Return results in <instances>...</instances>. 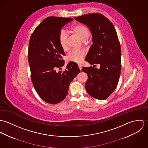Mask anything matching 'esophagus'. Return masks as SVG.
I'll return each mask as SVG.
<instances>
[{"label":"esophagus","instance_id":"34e87169","mask_svg":"<svg viewBox=\"0 0 148 148\" xmlns=\"http://www.w3.org/2000/svg\"><path fill=\"white\" fill-rule=\"evenodd\" d=\"M78 67H79V68L80 69V70L81 71L82 69V65L81 64H79V65H78Z\"/></svg>","mask_w":148,"mask_h":148}]
</instances>
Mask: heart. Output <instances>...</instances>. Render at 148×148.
Listing matches in <instances>:
<instances>
[{"label": "heart", "mask_w": 148, "mask_h": 148, "mask_svg": "<svg viewBox=\"0 0 148 148\" xmlns=\"http://www.w3.org/2000/svg\"><path fill=\"white\" fill-rule=\"evenodd\" d=\"M70 32L83 42L87 40L90 36V31L88 28L80 24L73 25L71 28ZM59 42L63 50L66 51L68 49L67 36L64 32L60 34ZM85 56L86 52L84 51H72L66 56V60L69 62L80 63L83 60Z\"/></svg>", "instance_id": "1"}]
</instances>
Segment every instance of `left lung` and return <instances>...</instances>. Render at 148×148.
Here are the masks:
<instances>
[{
  "mask_svg": "<svg viewBox=\"0 0 148 148\" xmlns=\"http://www.w3.org/2000/svg\"><path fill=\"white\" fill-rule=\"evenodd\" d=\"M89 27L92 41L85 61L100 68L83 67L88 75L85 89L92 97L106 100L118 84L121 69V47L114 25L108 18L99 13L88 14L75 18Z\"/></svg>",
  "mask_w": 148,
  "mask_h": 148,
  "instance_id": "left-lung-1",
  "label": "left lung"
}]
</instances>
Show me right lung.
<instances>
[{
    "label": "right lung",
    "mask_w": 148,
    "mask_h": 148,
    "mask_svg": "<svg viewBox=\"0 0 148 148\" xmlns=\"http://www.w3.org/2000/svg\"><path fill=\"white\" fill-rule=\"evenodd\" d=\"M72 18L50 16L44 19L32 34L28 47V62L33 85L42 100L51 104L63 101L68 94V87L80 73L77 64H68L64 71V50L59 36L62 28Z\"/></svg>",
    "instance_id": "1"
}]
</instances>
